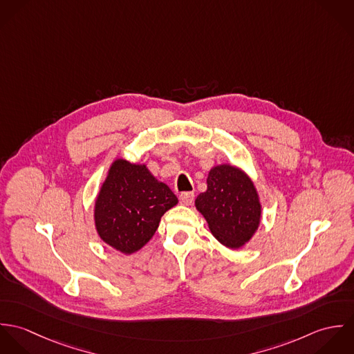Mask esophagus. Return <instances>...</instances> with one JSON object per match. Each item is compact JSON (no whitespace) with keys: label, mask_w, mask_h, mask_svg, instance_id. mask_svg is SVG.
Listing matches in <instances>:
<instances>
[{"label":"esophagus","mask_w":354,"mask_h":354,"mask_svg":"<svg viewBox=\"0 0 354 354\" xmlns=\"http://www.w3.org/2000/svg\"><path fill=\"white\" fill-rule=\"evenodd\" d=\"M194 199H195L194 192H184V194L180 195V202H181V204H184V205H191L192 202H194Z\"/></svg>","instance_id":"obj_1"}]
</instances>
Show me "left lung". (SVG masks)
<instances>
[{
    "label": "left lung",
    "mask_w": 354,
    "mask_h": 354,
    "mask_svg": "<svg viewBox=\"0 0 354 354\" xmlns=\"http://www.w3.org/2000/svg\"><path fill=\"white\" fill-rule=\"evenodd\" d=\"M195 205L205 218L214 237L237 250L252 239L261 218V205L252 180L232 165L214 166L207 177V191Z\"/></svg>",
    "instance_id": "left-lung-1"
}]
</instances>
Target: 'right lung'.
I'll return each instance as SVG.
<instances>
[{"label": "right lung", "mask_w": 354, "mask_h": 354, "mask_svg": "<svg viewBox=\"0 0 354 354\" xmlns=\"http://www.w3.org/2000/svg\"><path fill=\"white\" fill-rule=\"evenodd\" d=\"M177 203L146 165L115 159L95 201V227L107 245L131 254L151 240L162 215Z\"/></svg>", "instance_id": "right-lung-1"}]
</instances>
